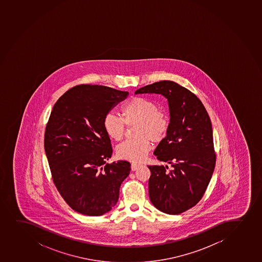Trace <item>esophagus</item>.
<instances>
[{"label": "esophagus", "instance_id": "obj_1", "mask_svg": "<svg viewBox=\"0 0 262 262\" xmlns=\"http://www.w3.org/2000/svg\"><path fill=\"white\" fill-rule=\"evenodd\" d=\"M139 166H140V164H138V163H132V167H130V168H132V170H133V171H135V170H137V169L139 168Z\"/></svg>", "mask_w": 262, "mask_h": 262}]
</instances>
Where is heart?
<instances>
[{
  "label": "heart",
  "mask_w": 262,
  "mask_h": 262,
  "mask_svg": "<svg viewBox=\"0 0 262 262\" xmlns=\"http://www.w3.org/2000/svg\"><path fill=\"white\" fill-rule=\"evenodd\" d=\"M122 118L107 113L103 120L106 135L115 141L121 140L127 126L137 125L136 138L118 144L116 153L124 160L140 162L151 148V142L159 143L169 129V118L163 111L158 110L155 102L143 97H134L122 107Z\"/></svg>",
  "instance_id": "b5f03b06"
}]
</instances>
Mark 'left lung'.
<instances>
[{"instance_id": "8db88e82", "label": "left lung", "mask_w": 262, "mask_h": 262, "mask_svg": "<svg viewBox=\"0 0 262 262\" xmlns=\"http://www.w3.org/2000/svg\"><path fill=\"white\" fill-rule=\"evenodd\" d=\"M135 93H158L168 99L169 132L154 154L172 169L148 166L151 173L149 195L160 211L181 214L199 203L214 172L216 156L211 120L200 99L176 82H155Z\"/></svg>"}]
</instances>
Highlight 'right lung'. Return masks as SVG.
<instances>
[{"label": "right lung", "mask_w": 262, "mask_h": 262, "mask_svg": "<svg viewBox=\"0 0 262 262\" xmlns=\"http://www.w3.org/2000/svg\"><path fill=\"white\" fill-rule=\"evenodd\" d=\"M127 95L104 85L79 84L67 91L51 112L44 148L52 178L79 214L99 216L110 211L129 176V162L106 163L113 148L103 127L104 116Z\"/></svg>", "instance_id": "obj_1"}]
</instances>
